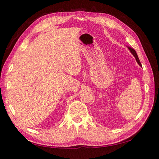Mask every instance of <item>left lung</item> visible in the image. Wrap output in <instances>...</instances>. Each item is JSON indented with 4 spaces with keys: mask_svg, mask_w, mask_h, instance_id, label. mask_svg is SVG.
Listing matches in <instances>:
<instances>
[{
    "mask_svg": "<svg viewBox=\"0 0 159 159\" xmlns=\"http://www.w3.org/2000/svg\"><path fill=\"white\" fill-rule=\"evenodd\" d=\"M128 49L130 50L131 53L133 54V55H134V57H135L137 62L138 63V64H139V66H142V64H141V63H140V61H139V58H138V55H137V53H136V52H135V50H134L133 49V48H130V47H128Z\"/></svg>",
    "mask_w": 159,
    "mask_h": 159,
    "instance_id": "8db88e82",
    "label": "left lung"
}]
</instances>
